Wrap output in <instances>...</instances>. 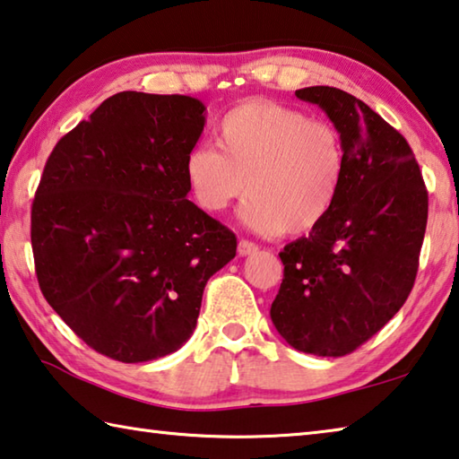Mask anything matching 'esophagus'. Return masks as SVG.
Returning a JSON list of instances; mask_svg holds the SVG:
<instances>
[{"mask_svg":"<svg viewBox=\"0 0 459 459\" xmlns=\"http://www.w3.org/2000/svg\"><path fill=\"white\" fill-rule=\"evenodd\" d=\"M258 251V247L255 243H251V240H238V255L240 256H247V255H253Z\"/></svg>","mask_w":459,"mask_h":459,"instance_id":"34e87169","label":"esophagus"}]
</instances>
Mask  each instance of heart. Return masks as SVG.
I'll use <instances>...</instances> for the list:
<instances>
[{
	"label": "heart",
	"instance_id": "1",
	"mask_svg": "<svg viewBox=\"0 0 459 459\" xmlns=\"http://www.w3.org/2000/svg\"><path fill=\"white\" fill-rule=\"evenodd\" d=\"M216 148L195 146L185 158L190 196L208 214L243 196L240 219L264 237L305 235L337 201L345 172L339 132L323 120L274 102H247L224 116Z\"/></svg>",
	"mask_w": 459,
	"mask_h": 459
}]
</instances>
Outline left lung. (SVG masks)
<instances>
[{
  "label": "left lung",
  "mask_w": 459,
  "mask_h": 459,
  "mask_svg": "<svg viewBox=\"0 0 459 459\" xmlns=\"http://www.w3.org/2000/svg\"><path fill=\"white\" fill-rule=\"evenodd\" d=\"M335 124L345 172L331 212L279 253L285 271L271 319L297 351L343 357L410 297L428 224V188L407 140L331 86L297 90Z\"/></svg>",
  "instance_id": "obj_1"
}]
</instances>
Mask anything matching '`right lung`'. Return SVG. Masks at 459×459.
Masks as SVG:
<instances>
[{"instance_id":"right-lung-1","label":"right lung","mask_w":459,"mask_h":459,"mask_svg":"<svg viewBox=\"0 0 459 459\" xmlns=\"http://www.w3.org/2000/svg\"><path fill=\"white\" fill-rule=\"evenodd\" d=\"M204 128L190 96L120 91L60 138L31 204L41 293L94 351L164 357L196 327L206 281L237 237L188 201L185 158Z\"/></svg>"}]
</instances>
